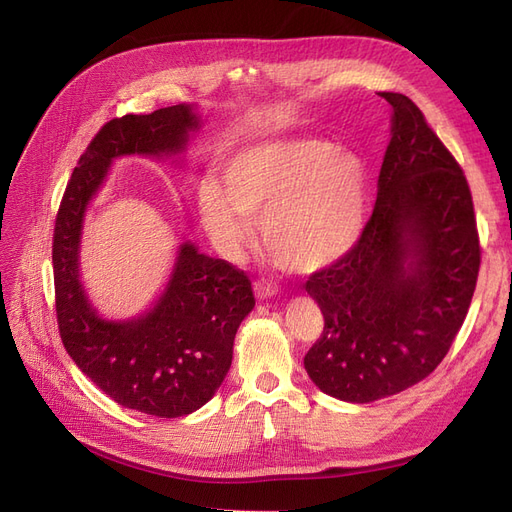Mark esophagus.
Listing matches in <instances>:
<instances>
[{
    "label": "esophagus",
    "instance_id": "esophagus-1",
    "mask_svg": "<svg viewBox=\"0 0 512 512\" xmlns=\"http://www.w3.org/2000/svg\"><path fill=\"white\" fill-rule=\"evenodd\" d=\"M254 292H256L258 299H271L273 294L277 292V286L267 282V280H256L254 282Z\"/></svg>",
    "mask_w": 512,
    "mask_h": 512
}]
</instances>
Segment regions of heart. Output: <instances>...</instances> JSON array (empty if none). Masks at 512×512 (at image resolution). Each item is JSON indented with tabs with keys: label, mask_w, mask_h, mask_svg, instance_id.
<instances>
[{
	"label": "heart",
	"mask_w": 512,
	"mask_h": 512,
	"mask_svg": "<svg viewBox=\"0 0 512 512\" xmlns=\"http://www.w3.org/2000/svg\"><path fill=\"white\" fill-rule=\"evenodd\" d=\"M198 211L226 252L254 239L284 269L312 273L344 258L365 226V166L320 138L245 147L198 185Z\"/></svg>",
	"instance_id": "b5f03b06"
}]
</instances>
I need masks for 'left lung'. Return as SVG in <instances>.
<instances>
[{
    "instance_id": "8db88e82",
    "label": "left lung",
    "mask_w": 512,
    "mask_h": 512,
    "mask_svg": "<svg viewBox=\"0 0 512 512\" xmlns=\"http://www.w3.org/2000/svg\"><path fill=\"white\" fill-rule=\"evenodd\" d=\"M393 108L378 198L352 250L309 275L324 316L305 369L352 404L410 389L436 369L468 316L480 241L466 175L408 96Z\"/></svg>"
}]
</instances>
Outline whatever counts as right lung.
Wrapping results in <instances>:
<instances>
[{"label":"right lung","instance_id":"1","mask_svg":"<svg viewBox=\"0 0 512 512\" xmlns=\"http://www.w3.org/2000/svg\"><path fill=\"white\" fill-rule=\"evenodd\" d=\"M198 128L192 106L115 117L91 138L66 185L53 230L55 312L72 361L119 406L160 418L205 406L232 363V342L252 312L247 275L222 258L179 250L166 292L149 314L130 322L102 320L79 282V241L85 207L113 158L177 153Z\"/></svg>","mask_w":512,"mask_h":512}]
</instances>
